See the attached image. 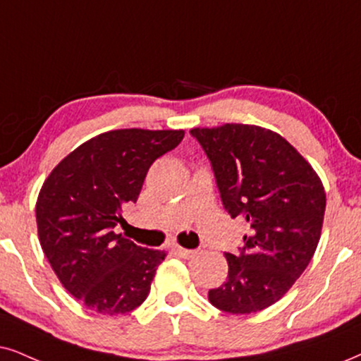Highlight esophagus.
I'll list each match as a JSON object with an SVG mask.
<instances>
[{
  "instance_id": "obj_1",
  "label": "esophagus",
  "mask_w": 361,
  "mask_h": 361,
  "mask_svg": "<svg viewBox=\"0 0 361 361\" xmlns=\"http://www.w3.org/2000/svg\"><path fill=\"white\" fill-rule=\"evenodd\" d=\"M175 253L178 255V257L190 259V258H195L196 255H198V250H186V248H181V246H175Z\"/></svg>"
}]
</instances>
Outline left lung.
Returning a JSON list of instances; mask_svg holds the SVG:
<instances>
[{"label": "left lung", "instance_id": "8db88e82", "mask_svg": "<svg viewBox=\"0 0 361 361\" xmlns=\"http://www.w3.org/2000/svg\"><path fill=\"white\" fill-rule=\"evenodd\" d=\"M212 161L223 207L250 225L238 255L225 253L226 281L208 291L213 307L248 314L271 307L312 262L326 193L317 171L275 131L226 123L193 128Z\"/></svg>", "mask_w": 361, "mask_h": 361}]
</instances>
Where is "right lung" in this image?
I'll list each match as a JSON object with an SVG mask.
<instances>
[{"label":"right lung","mask_w":361,"mask_h":361,"mask_svg":"<svg viewBox=\"0 0 361 361\" xmlns=\"http://www.w3.org/2000/svg\"><path fill=\"white\" fill-rule=\"evenodd\" d=\"M183 130H111L85 141L49 173L36 200L44 257L61 285L94 313L125 314L147 300L161 250L135 245L113 228L136 202L157 158Z\"/></svg>","instance_id":"1"}]
</instances>
